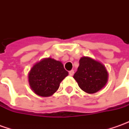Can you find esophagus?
<instances>
[{"label": "esophagus", "instance_id": "34e87169", "mask_svg": "<svg viewBox=\"0 0 129 129\" xmlns=\"http://www.w3.org/2000/svg\"><path fill=\"white\" fill-rule=\"evenodd\" d=\"M69 75H70V76H72V75H74V70H70V71L69 72Z\"/></svg>", "mask_w": 129, "mask_h": 129}]
</instances>
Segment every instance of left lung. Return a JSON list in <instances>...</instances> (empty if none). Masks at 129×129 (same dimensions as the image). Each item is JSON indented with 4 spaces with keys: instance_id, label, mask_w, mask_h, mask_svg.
I'll return each instance as SVG.
<instances>
[{
    "instance_id": "8db88e82",
    "label": "left lung",
    "mask_w": 129,
    "mask_h": 129,
    "mask_svg": "<svg viewBox=\"0 0 129 129\" xmlns=\"http://www.w3.org/2000/svg\"><path fill=\"white\" fill-rule=\"evenodd\" d=\"M79 63L73 77L81 90L91 94L99 91L106 85L108 74L101 62L90 57H82Z\"/></svg>"
}]
</instances>
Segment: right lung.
<instances>
[{"mask_svg": "<svg viewBox=\"0 0 129 129\" xmlns=\"http://www.w3.org/2000/svg\"><path fill=\"white\" fill-rule=\"evenodd\" d=\"M68 75L62 62L52 58H45L36 63L28 73L31 89L42 97L52 95L57 91L60 82Z\"/></svg>", "mask_w": 129, "mask_h": 129, "instance_id": "1", "label": "right lung"}]
</instances>
